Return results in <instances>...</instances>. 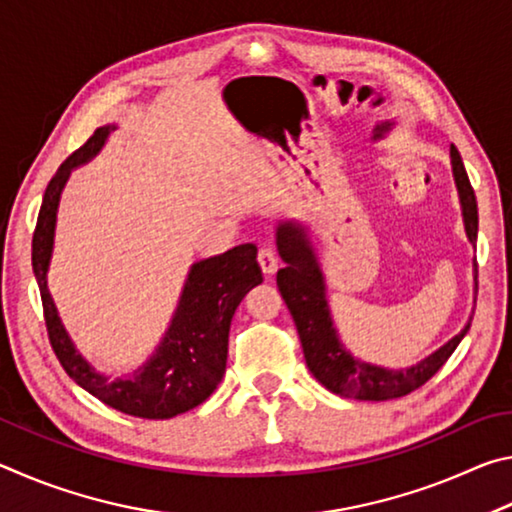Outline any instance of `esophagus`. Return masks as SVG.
Here are the masks:
<instances>
[{"instance_id": "obj_1", "label": "esophagus", "mask_w": 512, "mask_h": 512, "mask_svg": "<svg viewBox=\"0 0 512 512\" xmlns=\"http://www.w3.org/2000/svg\"><path fill=\"white\" fill-rule=\"evenodd\" d=\"M257 262L266 275H273L277 271V262H280V259H277V253L273 248H262L257 255Z\"/></svg>"}]
</instances>
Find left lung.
<instances>
[{"label": "left lung", "instance_id": "obj_1", "mask_svg": "<svg viewBox=\"0 0 512 512\" xmlns=\"http://www.w3.org/2000/svg\"><path fill=\"white\" fill-rule=\"evenodd\" d=\"M449 155H452V171L458 198H461L465 232L474 246L476 232H479L476 196L456 146L449 149ZM275 237L277 253H280L284 262V268L277 271V289H280L293 316V323H296L307 368L327 391L341 397H354V400L368 402H386L395 400V397L409 395L415 388L427 384L445 366V361L452 357L456 345L463 341L467 329H470V323H467L461 329V334H456L443 348H438L427 359H422L411 368L391 370L375 366V363L354 359L339 341L332 316H329L325 298V277L323 271H320L316 250L311 246L307 228H302L300 223L284 221L277 225Z\"/></svg>", "mask_w": 512, "mask_h": 512}]
</instances>
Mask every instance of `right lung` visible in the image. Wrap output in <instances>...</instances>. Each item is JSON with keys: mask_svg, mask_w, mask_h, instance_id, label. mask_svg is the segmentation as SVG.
<instances>
[{"mask_svg": "<svg viewBox=\"0 0 512 512\" xmlns=\"http://www.w3.org/2000/svg\"><path fill=\"white\" fill-rule=\"evenodd\" d=\"M115 126H101L60 164L42 196L36 232H33V273H36L49 343L60 366L76 384L103 404L144 420H167L192 411L214 393L228 361V334L232 316L246 293L262 284L257 246L241 244L228 253L196 262L187 275L176 314L153 357L133 375L110 379L94 370L60 323L47 289V268L54 250V230L60 192L74 167H81L106 144Z\"/></svg>", "mask_w": 512, "mask_h": 512, "instance_id": "right-lung-1", "label": "right lung"}]
</instances>
